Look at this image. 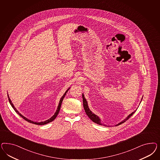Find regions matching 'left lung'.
I'll list each match as a JSON object with an SVG mask.
<instances>
[{"instance_id": "8db88e82", "label": "left lung", "mask_w": 160, "mask_h": 160, "mask_svg": "<svg viewBox=\"0 0 160 160\" xmlns=\"http://www.w3.org/2000/svg\"><path fill=\"white\" fill-rule=\"evenodd\" d=\"M82 102H83V107H84V108L85 112H86V114L88 116V117L90 118V120H91L92 121H93L94 122H95V123H96V124H99V125H102V123H101V120H100V118H99L97 116V115H96V114H94V113H92V111H90V110L89 109L88 106L87 102L86 101V100L85 97L84 96V94H82ZM136 111L132 112L131 113L129 116H127V117L126 118V119H124L123 121H121V122H120V123H118V124L116 125V126H119V125L121 124L122 123H124V122H126L127 120H128V119H129V118H130V117L133 115V114L136 112ZM103 125H104V124H103ZM104 126H106V125H104Z\"/></svg>"}]
</instances>
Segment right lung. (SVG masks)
Wrapping results in <instances>:
<instances>
[{"label": "right lung", "instance_id": "right-lung-1", "mask_svg": "<svg viewBox=\"0 0 160 160\" xmlns=\"http://www.w3.org/2000/svg\"><path fill=\"white\" fill-rule=\"evenodd\" d=\"M70 89V88H68V90H67V91L65 92V93L63 94V96L61 98V99H60V102H59V104H58V109H57V110H56V112L54 113V114L53 116L52 117L50 118H49L48 120H46V121H42V122H34V121H31L30 120H29L28 118H26L25 117L23 116V115H22L19 112H18L17 110H16V108H15V106H13V103H12V101L10 100V99L9 97V95L8 94V98H9V101L10 104V105L12 106V107H13V108L15 110V112H16L21 117H22L24 120H25L26 121H28L29 122H30V123H32V124H37V125H44V124H48V122H52V121H53L56 118V117H57V116L58 115V112H59V111H60V107H61V105H62V102H63V98H64V97H65V96H66V92H68V90Z\"/></svg>", "mask_w": 160, "mask_h": 160}]
</instances>
